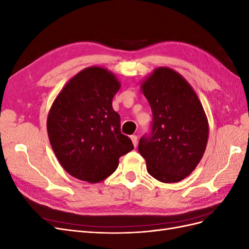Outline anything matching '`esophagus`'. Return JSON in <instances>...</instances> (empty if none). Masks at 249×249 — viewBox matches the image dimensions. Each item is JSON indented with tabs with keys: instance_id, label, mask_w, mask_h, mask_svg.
Here are the masks:
<instances>
[{
	"instance_id": "esophagus-1",
	"label": "esophagus",
	"mask_w": 249,
	"mask_h": 249,
	"mask_svg": "<svg viewBox=\"0 0 249 249\" xmlns=\"http://www.w3.org/2000/svg\"><path fill=\"white\" fill-rule=\"evenodd\" d=\"M138 138H137V136L136 135H132L131 136V140H132V143H133V145L136 147L137 146V142H138V140H137Z\"/></svg>"
}]
</instances>
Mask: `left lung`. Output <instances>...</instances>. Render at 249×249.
I'll return each instance as SVG.
<instances>
[{"label": "left lung", "mask_w": 249, "mask_h": 249, "mask_svg": "<svg viewBox=\"0 0 249 249\" xmlns=\"http://www.w3.org/2000/svg\"><path fill=\"white\" fill-rule=\"evenodd\" d=\"M141 91L153 111L152 133L138 150L146 170L162 183H178L190 176L205 154L209 123L196 92L172 69L158 67L141 82Z\"/></svg>", "instance_id": "8db88e82"}]
</instances>
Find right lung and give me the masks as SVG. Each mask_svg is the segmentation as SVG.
Segmentation results:
<instances>
[{"label":"right lung","instance_id":"obj_1","mask_svg":"<svg viewBox=\"0 0 249 249\" xmlns=\"http://www.w3.org/2000/svg\"><path fill=\"white\" fill-rule=\"evenodd\" d=\"M120 82L105 67L89 66L66 83L49 111L50 143L60 165L88 183L107 178L119 158L134 148L120 132V117L112 100Z\"/></svg>","mask_w":249,"mask_h":249}]
</instances>
